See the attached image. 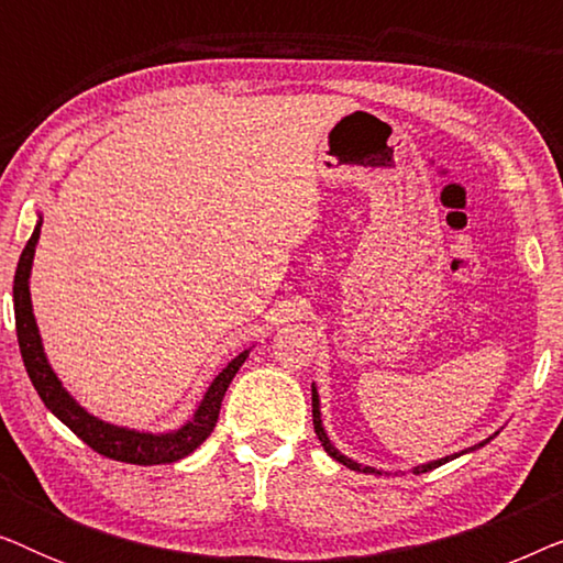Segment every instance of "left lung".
<instances>
[{"mask_svg": "<svg viewBox=\"0 0 563 563\" xmlns=\"http://www.w3.org/2000/svg\"><path fill=\"white\" fill-rule=\"evenodd\" d=\"M312 422H314V433H318V438H320V443H322V449L328 451V456H333L338 464H343L345 468H351V472H361V474H387V472H382V468H374V466H364V464H358V461H353V459H349V456H343L341 451L335 449L333 443H330V438H328V433H325V428H322V418H320V395H318V387H314L312 384ZM497 435V433H495ZM492 435V438H495ZM492 438H487V441H482L479 445H472V449H466V451H461V453H468V451H476V449H482V445H487ZM461 453H453V456H445V459H438V461H428V464H420V466H415L412 468V474H426V472H430V468H435V466H441V464H445V461H451V459H459Z\"/></svg>", "mask_w": 563, "mask_h": 563, "instance_id": "left-lung-1", "label": "left lung"}]
</instances>
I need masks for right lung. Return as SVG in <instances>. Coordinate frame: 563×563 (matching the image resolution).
Here are the masks:
<instances>
[{"label":"right lung","mask_w":563,"mask_h":563,"mask_svg":"<svg viewBox=\"0 0 563 563\" xmlns=\"http://www.w3.org/2000/svg\"><path fill=\"white\" fill-rule=\"evenodd\" d=\"M43 214H37V225L30 235V241L22 251L18 272H14V325H18V343L22 361H25L27 376L33 382L37 395H41L43 405L64 422L68 430H74L89 449L102 453L107 459L125 461V464L137 466H153V464H174L184 456H189L191 451H197L199 445L207 441V435L212 433L214 422L220 418V405L222 397L238 374V368L243 366V361L249 358L251 351L238 353L222 372L214 376L210 387H207L202 402L197 405V410L191 418L184 422L181 428L168 430V433H143V430L112 426L95 418V415L84 410L76 399L68 395L64 384L53 372L48 364V356L43 351L41 330H37L35 314H33V299H30V272H33V258H35V245L41 238Z\"/></svg>","instance_id":"add662e5"}]
</instances>
